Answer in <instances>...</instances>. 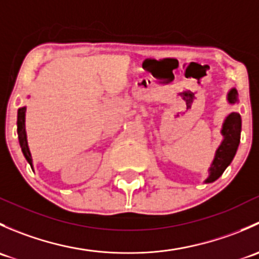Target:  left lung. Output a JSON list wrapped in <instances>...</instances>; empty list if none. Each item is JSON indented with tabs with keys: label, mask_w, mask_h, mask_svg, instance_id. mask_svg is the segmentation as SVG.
<instances>
[{
	"label": "left lung",
	"mask_w": 259,
	"mask_h": 259,
	"mask_svg": "<svg viewBox=\"0 0 259 259\" xmlns=\"http://www.w3.org/2000/svg\"><path fill=\"white\" fill-rule=\"evenodd\" d=\"M227 100L229 104L238 103V91L236 89H231L227 95ZM241 130H242V119L238 113H231L224 119L222 125L221 134L223 135L221 145L215 150L213 161L210 164V168L208 169V178L204 183L215 182L219 177L223 174L227 166L232 163L234 155L238 149L239 140H241Z\"/></svg>",
	"instance_id": "left-lung-1"
}]
</instances>
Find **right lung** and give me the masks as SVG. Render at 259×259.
<instances>
[{"mask_svg":"<svg viewBox=\"0 0 259 259\" xmlns=\"http://www.w3.org/2000/svg\"><path fill=\"white\" fill-rule=\"evenodd\" d=\"M25 116H26V106L20 108L17 111V134H18V142H20L21 150H22L23 156L26 158L27 163L30 164L31 168L32 166V156H31L30 149L27 144V135H26V126H25Z\"/></svg>","mask_w":259,"mask_h":259,"instance_id":"obj_1","label":"right lung"}]
</instances>
